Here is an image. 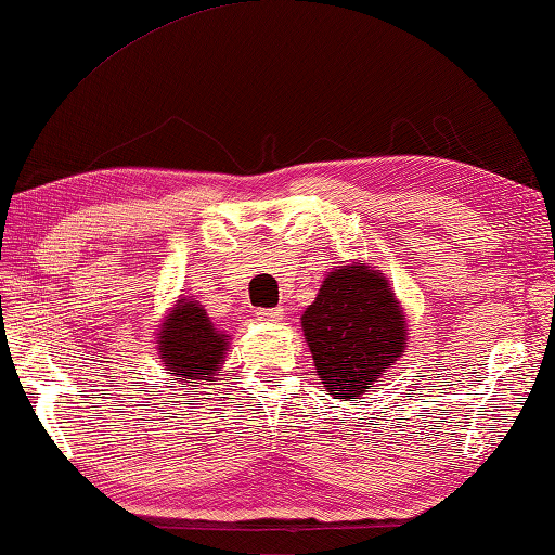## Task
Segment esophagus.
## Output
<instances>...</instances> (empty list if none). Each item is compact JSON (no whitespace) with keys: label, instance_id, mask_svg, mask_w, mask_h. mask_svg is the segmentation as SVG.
I'll list each match as a JSON object with an SVG mask.
<instances>
[{"label":"esophagus","instance_id":"esophagus-1","mask_svg":"<svg viewBox=\"0 0 555 555\" xmlns=\"http://www.w3.org/2000/svg\"><path fill=\"white\" fill-rule=\"evenodd\" d=\"M257 315H259V320L276 322V320H284V308H261Z\"/></svg>","mask_w":555,"mask_h":555}]
</instances>
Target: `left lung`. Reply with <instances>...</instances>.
Listing matches in <instances>:
<instances>
[{"label":"left lung","instance_id":"1","mask_svg":"<svg viewBox=\"0 0 555 555\" xmlns=\"http://www.w3.org/2000/svg\"><path fill=\"white\" fill-rule=\"evenodd\" d=\"M300 320L320 380L341 400L366 392L408 345L405 315L386 276L369 267L330 271Z\"/></svg>","mask_w":555,"mask_h":555}]
</instances>
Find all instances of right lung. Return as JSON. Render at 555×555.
I'll return each instance as SVG.
<instances>
[{
	"instance_id": "obj_1",
	"label": "right lung",
	"mask_w": 555,
	"mask_h": 555,
	"mask_svg": "<svg viewBox=\"0 0 555 555\" xmlns=\"http://www.w3.org/2000/svg\"><path fill=\"white\" fill-rule=\"evenodd\" d=\"M157 347L167 371H175V376H179L175 380L196 386L218 374L220 361H225L228 339L214 327L196 300L181 298L159 332Z\"/></svg>"
}]
</instances>
